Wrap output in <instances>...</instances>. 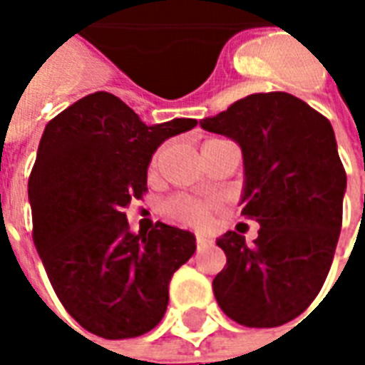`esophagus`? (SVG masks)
I'll return each instance as SVG.
<instances>
[{"label": "esophagus", "instance_id": "34e87169", "mask_svg": "<svg viewBox=\"0 0 365 365\" xmlns=\"http://www.w3.org/2000/svg\"><path fill=\"white\" fill-rule=\"evenodd\" d=\"M212 240L210 239H206V237H202V235H197V248L202 250L206 248V246H210Z\"/></svg>", "mask_w": 365, "mask_h": 365}]
</instances>
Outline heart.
<instances>
[{
	"mask_svg": "<svg viewBox=\"0 0 365 365\" xmlns=\"http://www.w3.org/2000/svg\"><path fill=\"white\" fill-rule=\"evenodd\" d=\"M160 159V151L153 155L151 159V170L157 168ZM165 214L172 220L182 223H189V225H197V227H205L210 222V206L202 205L199 200L189 199V197H176V199H170L165 205Z\"/></svg>",
	"mask_w": 365,
	"mask_h": 365,
	"instance_id": "heart-1",
	"label": "heart"
}]
</instances>
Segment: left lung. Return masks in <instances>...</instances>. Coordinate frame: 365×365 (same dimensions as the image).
<instances>
[{"label": "left lung", "mask_w": 365, "mask_h": 365, "mask_svg": "<svg viewBox=\"0 0 365 365\" xmlns=\"http://www.w3.org/2000/svg\"><path fill=\"white\" fill-rule=\"evenodd\" d=\"M200 126L240 145L242 216L261 225L254 244L237 231L217 239V305L248 328L282 326L317 299L339 240L346 174L334 128L288 93L250 94Z\"/></svg>", "instance_id": "8db88e82"}]
</instances>
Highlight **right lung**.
<instances>
[{
	"label": "right lung",
	"mask_w": 365,
	"mask_h": 365,
	"mask_svg": "<svg viewBox=\"0 0 365 365\" xmlns=\"http://www.w3.org/2000/svg\"><path fill=\"white\" fill-rule=\"evenodd\" d=\"M195 125L148 126L123 100L94 93L45 126L28 182L31 237L60 303L91 334L128 339L165 317L195 237L160 222L130 233L125 208L148 191L155 149Z\"/></svg>",
	"instance_id": "obj_1"
}]
</instances>
